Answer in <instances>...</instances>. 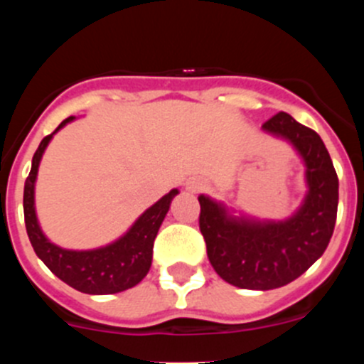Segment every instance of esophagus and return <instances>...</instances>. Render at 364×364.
Here are the masks:
<instances>
[{
  "label": "esophagus",
  "mask_w": 364,
  "mask_h": 364,
  "mask_svg": "<svg viewBox=\"0 0 364 364\" xmlns=\"http://www.w3.org/2000/svg\"><path fill=\"white\" fill-rule=\"evenodd\" d=\"M204 188H205V181L200 178H193L186 183V190H188L190 193H199V192H203Z\"/></svg>",
  "instance_id": "34e87169"
}]
</instances>
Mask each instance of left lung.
I'll return each instance as SVG.
<instances>
[{
	"mask_svg": "<svg viewBox=\"0 0 364 364\" xmlns=\"http://www.w3.org/2000/svg\"><path fill=\"white\" fill-rule=\"evenodd\" d=\"M287 141L304 164L306 196L292 216L259 220L199 196V227L208 259L227 284L250 291H271L291 284L328 248L338 209V176L317 132L278 112L262 124Z\"/></svg>",
	"mask_w": 364,
	"mask_h": 364,
	"instance_id": "1",
	"label": "left lung"
}]
</instances>
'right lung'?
I'll use <instances>...</instances> for the list:
<instances>
[{
    "label": "right lung",
    "instance_id": "add662e5",
    "mask_svg": "<svg viewBox=\"0 0 364 364\" xmlns=\"http://www.w3.org/2000/svg\"><path fill=\"white\" fill-rule=\"evenodd\" d=\"M73 119L75 116L67 117L53 134L43 137L33 155L31 171L24 183L26 230L38 259L70 287L84 294H116V292L135 287L148 274L153 260V243L171 208L172 199L178 196L179 190H171L159 203L146 209L123 236L105 247L93 248V250H67V248L50 243L49 237L40 229L38 218H36V174H38L40 160L50 139Z\"/></svg>",
    "mask_w": 364,
    "mask_h": 364
}]
</instances>
